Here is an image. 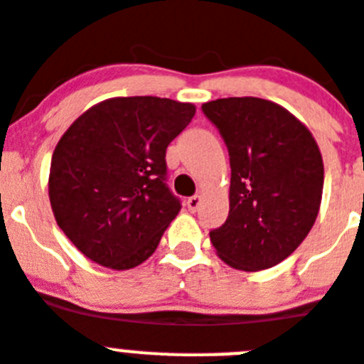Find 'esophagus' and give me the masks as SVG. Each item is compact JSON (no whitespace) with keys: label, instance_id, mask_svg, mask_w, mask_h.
<instances>
[{"label":"esophagus","instance_id":"1","mask_svg":"<svg viewBox=\"0 0 364 364\" xmlns=\"http://www.w3.org/2000/svg\"><path fill=\"white\" fill-rule=\"evenodd\" d=\"M186 206H188L190 212H196L201 206V196H192V198H188V201H186Z\"/></svg>","mask_w":364,"mask_h":364}]
</instances>
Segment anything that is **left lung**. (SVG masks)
I'll return each instance as SVG.
<instances>
[{
    "instance_id": "obj_1",
    "label": "left lung",
    "mask_w": 364,
    "mask_h": 364,
    "mask_svg": "<svg viewBox=\"0 0 364 364\" xmlns=\"http://www.w3.org/2000/svg\"><path fill=\"white\" fill-rule=\"evenodd\" d=\"M227 143L230 210L210 232L215 252L235 270L276 267L312 230L325 166L312 132L261 97H223L201 107Z\"/></svg>"
}]
</instances>
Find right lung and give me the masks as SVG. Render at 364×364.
Segmentation results:
<instances>
[{
    "mask_svg": "<svg viewBox=\"0 0 364 364\" xmlns=\"http://www.w3.org/2000/svg\"><path fill=\"white\" fill-rule=\"evenodd\" d=\"M196 114L166 97H110L81 114L52 154L48 198L88 259L129 270L156 252L181 203L166 186V146Z\"/></svg>",
    "mask_w": 364,
    "mask_h": 364,
    "instance_id": "right-lung-1",
    "label": "right lung"
}]
</instances>
